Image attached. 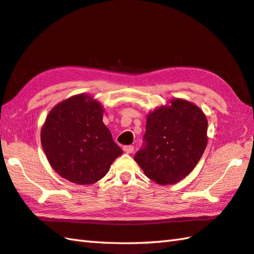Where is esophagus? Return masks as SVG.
Masks as SVG:
<instances>
[{"instance_id": "34e87169", "label": "esophagus", "mask_w": 254, "mask_h": 254, "mask_svg": "<svg viewBox=\"0 0 254 254\" xmlns=\"http://www.w3.org/2000/svg\"><path fill=\"white\" fill-rule=\"evenodd\" d=\"M123 151L126 153H132L134 151V148H133L132 145H126V147H123Z\"/></svg>"}]
</instances>
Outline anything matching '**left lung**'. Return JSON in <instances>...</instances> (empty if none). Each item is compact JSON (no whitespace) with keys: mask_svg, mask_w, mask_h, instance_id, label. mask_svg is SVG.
<instances>
[{"mask_svg":"<svg viewBox=\"0 0 254 254\" xmlns=\"http://www.w3.org/2000/svg\"><path fill=\"white\" fill-rule=\"evenodd\" d=\"M145 145L134 160L148 178L174 185L191 173L207 145V119L194 103L171 98L147 115Z\"/></svg>","mask_w":254,"mask_h":254,"instance_id":"obj_1","label":"left lung"}]
</instances>
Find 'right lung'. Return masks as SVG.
<instances>
[{
    "instance_id": "obj_1",
    "label": "right lung",
    "mask_w": 254,
    "mask_h": 254,
    "mask_svg": "<svg viewBox=\"0 0 254 254\" xmlns=\"http://www.w3.org/2000/svg\"><path fill=\"white\" fill-rule=\"evenodd\" d=\"M104 109L88 94L58 103L41 127V144L50 166L63 178L92 185L107 174L122 154L103 123Z\"/></svg>"
}]
</instances>
